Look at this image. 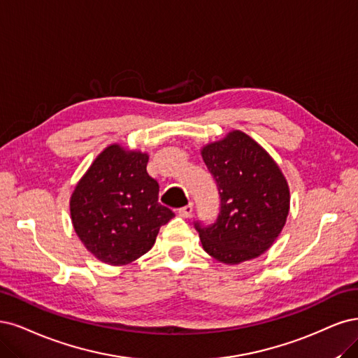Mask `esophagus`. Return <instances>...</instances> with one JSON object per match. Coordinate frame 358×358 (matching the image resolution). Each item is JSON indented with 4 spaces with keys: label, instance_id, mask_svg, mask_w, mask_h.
<instances>
[{
    "label": "esophagus",
    "instance_id": "1",
    "mask_svg": "<svg viewBox=\"0 0 358 358\" xmlns=\"http://www.w3.org/2000/svg\"><path fill=\"white\" fill-rule=\"evenodd\" d=\"M178 214H180V217H182V218H189V217L193 214V203L181 206V208L178 210Z\"/></svg>",
    "mask_w": 358,
    "mask_h": 358
}]
</instances>
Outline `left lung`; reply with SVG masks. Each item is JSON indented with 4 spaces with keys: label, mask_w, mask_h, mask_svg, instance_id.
Masks as SVG:
<instances>
[{
    "label": "left lung",
    "mask_w": 358,
    "mask_h": 358,
    "mask_svg": "<svg viewBox=\"0 0 358 358\" xmlns=\"http://www.w3.org/2000/svg\"><path fill=\"white\" fill-rule=\"evenodd\" d=\"M202 157L220 196L213 223L193 222L203 250L227 264L263 255L280 235L290 208V192L280 168L239 131L206 145Z\"/></svg>",
    "instance_id": "8db88e82"
}]
</instances>
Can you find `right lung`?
<instances>
[{
	"label": "right lung",
	"instance_id": "right-lung-1",
	"mask_svg": "<svg viewBox=\"0 0 358 358\" xmlns=\"http://www.w3.org/2000/svg\"><path fill=\"white\" fill-rule=\"evenodd\" d=\"M148 156L107 147L71 196V218L85 247L108 264H126L153 247L160 226L176 214L159 203Z\"/></svg>",
	"mask_w": 358,
	"mask_h": 358
}]
</instances>
